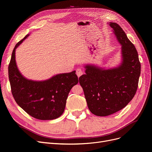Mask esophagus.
<instances>
[{
    "instance_id": "1",
    "label": "esophagus",
    "mask_w": 152,
    "mask_h": 152,
    "mask_svg": "<svg viewBox=\"0 0 152 152\" xmlns=\"http://www.w3.org/2000/svg\"><path fill=\"white\" fill-rule=\"evenodd\" d=\"M83 74V71H82L81 69L77 68V69H76V75H77V76L78 77H80Z\"/></svg>"
}]
</instances>
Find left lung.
<instances>
[{"instance_id":"8db88e82","label":"left lung","mask_w":152,"mask_h":152,"mask_svg":"<svg viewBox=\"0 0 152 152\" xmlns=\"http://www.w3.org/2000/svg\"><path fill=\"white\" fill-rule=\"evenodd\" d=\"M108 24L121 45V63L108 69L86 64V74L79 78L89 110L99 116L113 114L128 104L137 91L140 75L135 46L118 24Z\"/></svg>"}]
</instances>
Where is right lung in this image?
Returning a JSON list of instances; mask_svg holds the SVG:
<instances>
[{"label":"right lung","instance_id":"add662e5","mask_svg":"<svg viewBox=\"0 0 152 152\" xmlns=\"http://www.w3.org/2000/svg\"><path fill=\"white\" fill-rule=\"evenodd\" d=\"M29 35L16 44L12 52L9 66L12 93L17 104L30 116L41 120L57 119L64 112L68 94L78 83V78L75 71L44 81L31 80L24 76L16 63L15 51Z\"/></svg>","mask_w":152,"mask_h":152}]
</instances>
